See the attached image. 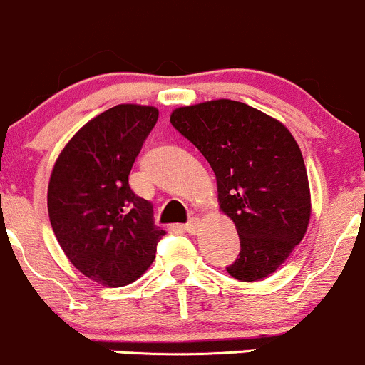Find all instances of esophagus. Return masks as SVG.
I'll return each mask as SVG.
<instances>
[{
  "label": "esophagus",
  "mask_w": 365,
  "mask_h": 365,
  "mask_svg": "<svg viewBox=\"0 0 365 365\" xmlns=\"http://www.w3.org/2000/svg\"><path fill=\"white\" fill-rule=\"evenodd\" d=\"M183 227H185V230L189 232V234H195V232L199 230V218H195L194 216V218L189 220V222H187Z\"/></svg>",
  "instance_id": "esophagus-1"
}]
</instances>
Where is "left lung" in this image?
<instances>
[{
    "label": "left lung",
    "instance_id": "8db88e82",
    "mask_svg": "<svg viewBox=\"0 0 365 365\" xmlns=\"http://www.w3.org/2000/svg\"><path fill=\"white\" fill-rule=\"evenodd\" d=\"M216 175L220 210L237 228L241 251L227 267L242 282L274 274L310 220V189L298 143L282 123L235 100L180 107L170 118Z\"/></svg>",
    "mask_w": 365,
    "mask_h": 365
}]
</instances>
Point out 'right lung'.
Instances as JSON below:
<instances>
[{"mask_svg": "<svg viewBox=\"0 0 365 365\" xmlns=\"http://www.w3.org/2000/svg\"><path fill=\"white\" fill-rule=\"evenodd\" d=\"M155 107L121 103L86 123L60 152L48 213L63 253L107 287L135 282L152 265L164 230L130 187V171L155 126Z\"/></svg>", "mask_w": 365, "mask_h": 365, "instance_id": "right-lung-1", "label": "right lung"}]
</instances>
